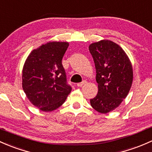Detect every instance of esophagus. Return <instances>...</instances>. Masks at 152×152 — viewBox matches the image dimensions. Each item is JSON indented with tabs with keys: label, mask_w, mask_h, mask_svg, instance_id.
Segmentation results:
<instances>
[{
	"label": "esophagus",
	"mask_w": 152,
	"mask_h": 152,
	"mask_svg": "<svg viewBox=\"0 0 152 152\" xmlns=\"http://www.w3.org/2000/svg\"><path fill=\"white\" fill-rule=\"evenodd\" d=\"M86 83H87V81L84 80V81H81V82H80V83H78V84H77V87H82L83 85H84V84H85Z\"/></svg>",
	"instance_id": "obj_1"
}]
</instances>
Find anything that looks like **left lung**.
I'll list each match as a JSON object with an SVG mask.
<instances>
[{
	"label": "left lung",
	"mask_w": 152,
	"mask_h": 152,
	"mask_svg": "<svg viewBox=\"0 0 152 152\" xmlns=\"http://www.w3.org/2000/svg\"><path fill=\"white\" fill-rule=\"evenodd\" d=\"M96 68L98 92L90 99L92 108L107 114L127 97L132 82V68L128 57L118 44L103 40L89 47Z\"/></svg>",
	"instance_id": "left-lung-1"
}]
</instances>
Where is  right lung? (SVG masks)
<instances>
[{
	"label": "right lung",
	"instance_id": "obj_1",
	"mask_svg": "<svg viewBox=\"0 0 152 152\" xmlns=\"http://www.w3.org/2000/svg\"><path fill=\"white\" fill-rule=\"evenodd\" d=\"M69 44L49 42L33 50L22 71V88L29 100L43 111L59 108L71 91L62 60Z\"/></svg>",
	"mask_w": 152,
	"mask_h": 152
}]
</instances>
